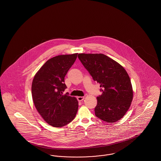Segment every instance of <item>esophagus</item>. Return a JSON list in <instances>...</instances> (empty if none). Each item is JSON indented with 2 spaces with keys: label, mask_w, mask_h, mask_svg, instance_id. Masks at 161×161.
Returning <instances> with one entry per match:
<instances>
[{
  "label": "esophagus",
  "mask_w": 161,
  "mask_h": 161,
  "mask_svg": "<svg viewBox=\"0 0 161 161\" xmlns=\"http://www.w3.org/2000/svg\"><path fill=\"white\" fill-rule=\"evenodd\" d=\"M77 100L78 101H82L83 100H84V97H78Z\"/></svg>",
  "instance_id": "obj_1"
}]
</instances>
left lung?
<instances>
[{
  "label": "left lung",
  "mask_w": 161,
  "mask_h": 161,
  "mask_svg": "<svg viewBox=\"0 0 161 161\" xmlns=\"http://www.w3.org/2000/svg\"><path fill=\"white\" fill-rule=\"evenodd\" d=\"M79 60L103 92L98 97L95 114L101 120L113 123L129 110L133 92L127 71L118 62L103 54H79Z\"/></svg>",
  "instance_id": "left-lung-1"
}]
</instances>
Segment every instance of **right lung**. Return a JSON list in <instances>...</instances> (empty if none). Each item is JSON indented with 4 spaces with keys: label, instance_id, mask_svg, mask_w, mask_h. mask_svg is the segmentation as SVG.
Wrapping results in <instances>:
<instances>
[{
    "label": "right lung",
    "instance_id": "obj_1",
    "mask_svg": "<svg viewBox=\"0 0 161 161\" xmlns=\"http://www.w3.org/2000/svg\"><path fill=\"white\" fill-rule=\"evenodd\" d=\"M77 54L60 55L48 60L33 78L31 92L39 114L50 125L61 127L70 123L78 108L76 98L63 94L64 77L76 60Z\"/></svg>",
    "mask_w": 161,
    "mask_h": 161
}]
</instances>
